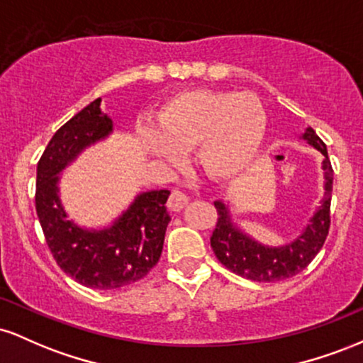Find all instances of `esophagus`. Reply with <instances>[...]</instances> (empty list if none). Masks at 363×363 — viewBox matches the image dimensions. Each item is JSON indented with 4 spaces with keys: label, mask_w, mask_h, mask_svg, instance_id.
<instances>
[{
    "label": "esophagus",
    "mask_w": 363,
    "mask_h": 363,
    "mask_svg": "<svg viewBox=\"0 0 363 363\" xmlns=\"http://www.w3.org/2000/svg\"><path fill=\"white\" fill-rule=\"evenodd\" d=\"M187 203H189V198H187L182 191H172L169 196L167 206H169V210H172V211H181L182 208L187 205Z\"/></svg>",
    "instance_id": "esophagus-1"
}]
</instances>
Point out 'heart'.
Wrapping results in <instances>:
<instances>
[{
    "instance_id": "b5f03b06",
    "label": "heart",
    "mask_w": 363,
    "mask_h": 363,
    "mask_svg": "<svg viewBox=\"0 0 363 363\" xmlns=\"http://www.w3.org/2000/svg\"><path fill=\"white\" fill-rule=\"evenodd\" d=\"M157 131L140 129L152 157L179 164L181 153L196 150V162L213 179L240 174L256 158L268 118L252 94L194 89L174 95L155 112Z\"/></svg>"
}]
</instances>
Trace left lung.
I'll list each match as a JSON object with an SVG mask.
<instances>
[{"mask_svg": "<svg viewBox=\"0 0 363 363\" xmlns=\"http://www.w3.org/2000/svg\"><path fill=\"white\" fill-rule=\"evenodd\" d=\"M302 138L324 155V198L311 222L294 242L281 247H268L256 242L232 223L228 206L222 201H215L218 220L210 239L211 247L225 268L239 277L268 283L286 280L303 272L324 245L331 225L329 208H331L333 193V167L326 145L315 135L314 129L307 128Z\"/></svg>", "mask_w": 363, "mask_h": 363, "instance_id": "obj_1", "label": "left lung"}]
</instances>
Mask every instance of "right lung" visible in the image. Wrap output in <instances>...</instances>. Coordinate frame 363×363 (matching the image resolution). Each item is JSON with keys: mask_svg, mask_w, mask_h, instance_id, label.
<instances>
[{"mask_svg": "<svg viewBox=\"0 0 363 363\" xmlns=\"http://www.w3.org/2000/svg\"><path fill=\"white\" fill-rule=\"evenodd\" d=\"M95 99L54 133L37 164L35 210L57 266L82 285L114 290L147 277L160 259L170 216V191H148L102 230H86L68 220L57 182L61 172L90 145L109 136L112 119Z\"/></svg>", "mask_w": 363, "mask_h": 363, "instance_id": "right-lung-1", "label": "right lung"}]
</instances>
